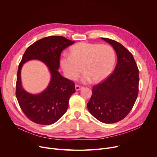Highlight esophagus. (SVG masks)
<instances>
[{"instance_id": "esophagus-1", "label": "esophagus", "mask_w": 157, "mask_h": 157, "mask_svg": "<svg viewBox=\"0 0 157 157\" xmlns=\"http://www.w3.org/2000/svg\"><path fill=\"white\" fill-rule=\"evenodd\" d=\"M82 88V86H80L79 85H76L75 86V89L76 91H79V90H81V89Z\"/></svg>"}]
</instances>
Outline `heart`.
<instances>
[{"mask_svg":"<svg viewBox=\"0 0 157 157\" xmlns=\"http://www.w3.org/2000/svg\"><path fill=\"white\" fill-rule=\"evenodd\" d=\"M116 63L114 48L107 44L78 43L70 48L69 56L60 58V65L66 76L75 80L81 73L84 74L81 81L99 82L107 78Z\"/></svg>","mask_w":157,"mask_h":157,"instance_id":"1","label":"heart"}]
</instances>
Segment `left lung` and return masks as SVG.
Here are the masks:
<instances>
[{
  "mask_svg": "<svg viewBox=\"0 0 157 157\" xmlns=\"http://www.w3.org/2000/svg\"><path fill=\"white\" fill-rule=\"evenodd\" d=\"M115 50L117 63L113 73L93 88L87 104L96 119L113 124L124 119L132 110L139 93V69L132 54L120 43L101 38Z\"/></svg>",
  "mask_w": 157,
  "mask_h": 157,
  "instance_id": "obj_1",
  "label": "left lung"
}]
</instances>
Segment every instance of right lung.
Instances as JSON below:
<instances>
[{"label": "right lung", "instance_id": "add662e5", "mask_svg": "<svg viewBox=\"0 0 157 157\" xmlns=\"http://www.w3.org/2000/svg\"><path fill=\"white\" fill-rule=\"evenodd\" d=\"M75 41L62 36L41 38L27 48L19 64L16 83V97L24 114L32 122L40 125H51L58 121L66 112L71 96L75 93L74 82L62 76L58 70L62 51ZM31 59H37L47 66L51 81L45 90L38 95L24 90L21 82V69Z\"/></svg>", "mask_w": 157, "mask_h": 157}]
</instances>
